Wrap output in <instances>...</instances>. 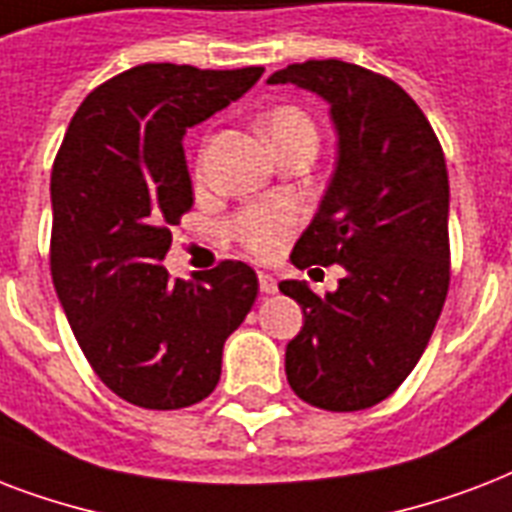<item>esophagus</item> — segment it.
<instances>
[{"label":"esophagus","instance_id":"esophagus-1","mask_svg":"<svg viewBox=\"0 0 512 512\" xmlns=\"http://www.w3.org/2000/svg\"><path fill=\"white\" fill-rule=\"evenodd\" d=\"M259 288L261 293H275L277 291V280L272 275H267V272H259Z\"/></svg>","mask_w":512,"mask_h":512}]
</instances>
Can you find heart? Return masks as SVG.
Here are the masks:
<instances>
[{"label": "heart", "mask_w": 512, "mask_h": 512, "mask_svg": "<svg viewBox=\"0 0 512 512\" xmlns=\"http://www.w3.org/2000/svg\"><path fill=\"white\" fill-rule=\"evenodd\" d=\"M261 130L267 133L277 152L296 141H318V130L310 114L301 112L299 106L283 104L269 109L261 117ZM237 243L245 251H251L259 259H272L275 253L283 251L288 237L296 229V213L285 205H264V208H245L232 224Z\"/></svg>", "instance_id": "b5f03b06"}]
</instances>
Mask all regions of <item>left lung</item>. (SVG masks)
<instances>
[{"label": "left lung", "instance_id": "1", "mask_svg": "<svg viewBox=\"0 0 512 512\" xmlns=\"http://www.w3.org/2000/svg\"><path fill=\"white\" fill-rule=\"evenodd\" d=\"M269 85H299L331 104L339 160L291 261L342 264L334 293L301 280L280 291L304 312L285 347L291 390L326 411L390 398L441 318L449 293V170L417 101L390 77L355 63H291Z\"/></svg>", "mask_w": 512, "mask_h": 512}]
</instances>
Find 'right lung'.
Segmentation results:
<instances>
[{"instance_id": "1", "label": "right lung", "mask_w": 512, "mask_h": 512, "mask_svg": "<svg viewBox=\"0 0 512 512\" xmlns=\"http://www.w3.org/2000/svg\"><path fill=\"white\" fill-rule=\"evenodd\" d=\"M261 66L213 71L144 63L87 95L50 176V272L98 379L133 406L173 411L208 398L227 336L259 277L219 261L170 280V227L192 208L184 133L248 93Z\"/></svg>"}]
</instances>
